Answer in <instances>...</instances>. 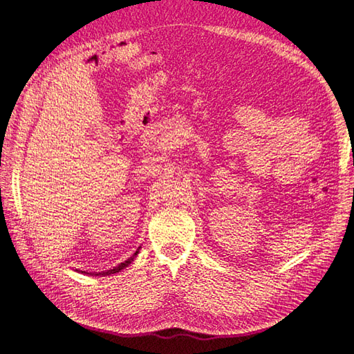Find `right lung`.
Segmentation results:
<instances>
[{"instance_id":"right-lung-1","label":"right lung","mask_w":354,"mask_h":354,"mask_svg":"<svg viewBox=\"0 0 354 354\" xmlns=\"http://www.w3.org/2000/svg\"><path fill=\"white\" fill-rule=\"evenodd\" d=\"M138 254V250L130 257V259L128 260H125L124 263H121V264H118L116 267H113V269H111V270H106V272H94V273H87V272H81V273H85V274H95V276H100V274H103V276H108V274H113V273H118V272H121L122 269H125V267L128 266V264H131L133 261H134V259H136V255Z\"/></svg>"}]
</instances>
